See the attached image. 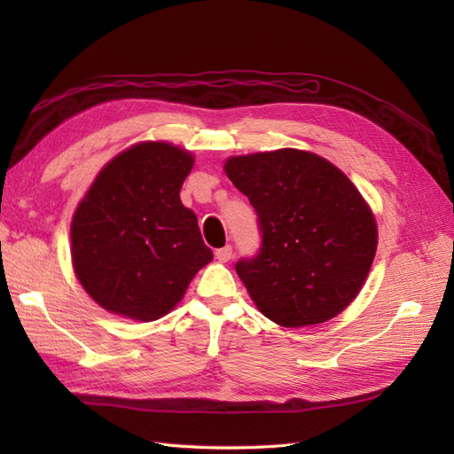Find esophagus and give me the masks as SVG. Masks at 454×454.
Segmentation results:
<instances>
[{"label":"esophagus","instance_id":"1","mask_svg":"<svg viewBox=\"0 0 454 454\" xmlns=\"http://www.w3.org/2000/svg\"><path fill=\"white\" fill-rule=\"evenodd\" d=\"M231 257H232V248H231V246H225V248L215 252V259L219 261V263H227Z\"/></svg>","mask_w":454,"mask_h":454}]
</instances>
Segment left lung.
I'll return each instance as SVG.
<instances>
[{
  "label": "left lung",
  "mask_w": 454,
  "mask_h": 454,
  "mask_svg": "<svg viewBox=\"0 0 454 454\" xmlns=\"http://www.w3.org/2000/svg\"><path fill=\"white\" fill-rule=\"evenodd\" d=\"M223 170L263 232L259 255L237 263L259 312L282 327L335 318L377 254V222L358 187L333 162L294 147L229 157Z\"/></svg>",
  "instance_id": "1"
}]
</instances>
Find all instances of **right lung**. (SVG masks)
<instances>
[{
	"instance_id": "obj_1",
	"label": "right lung",
	"mask_w": 454,
	"mask_h": 454,
	"mask_svg": "<svg viewBox=\"0 0 454 454\" xmlns=\"http://www.w3.org/2000/svg\"><path fill=\"white\" fill-rule=\"evenodd\" d=\"M195 155L138 142L98 172L70 225L74 272L96 305L136 322L167 316L214 259L180 189Z\"/></svg>"
}]
</instances>
